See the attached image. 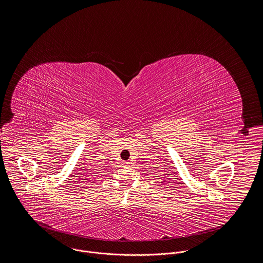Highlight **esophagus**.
I'll list each match as a JSON object with an SVG mask.
<instances>
[{
    "mask_svg": "<svg viewBox=\"0 0 263 263\" xmlns=\"http://www.w3.org/2000/svg\"><path fill=\"white\" fill-rule=\"evenodd\" d=\"M123 164H124L125 166H128V165H129V162H128V161H124V162H123Z\"/></svg>",
    "mask_w": 263,
    "mask_h": 263,
    "instance_id": "1",
    "label": "esophagus"
}]
</instances>
